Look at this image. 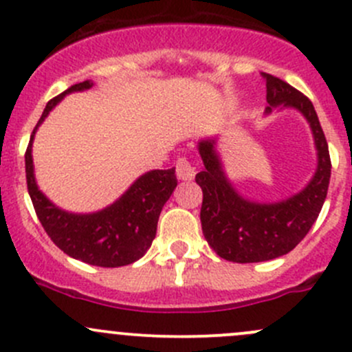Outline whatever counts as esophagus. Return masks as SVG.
Wrapping results in <instances>:
<instances>
[{
	"mask_svg": "<svg viewBox=\"0 0 352 352\" xmlns=\"http://www.w3.org/2000/svg\"><path fill=\"white\" fill-rule=\"evenodd\" d=\"M175 173L179 177V180H192L196 175V168L190 165V162L187 158H179L175 165Z\"/></svg>",
	"mask_w": 352,
	"mask_h": 352,
	"instance_id": "1",
	"label": "esophagus"
}]
</instances>
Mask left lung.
Wrapping results in <instances>:
<instances>
[{
	"instance_id": "obj_1",
	"label": "left lung",
	"mask_w": 352,
	"mask_h": 352,
	"mask_svg": "<svg viewBox=\"0 0 352 352\" xmlns=\"http://www.w3.org/2000/svg\"><path fill=\"white\" fill-rule=\"evenodd\" d=\"M267 88L265 113L276 107L294 109L307 119L317 150V170L310 182L291 197L278 202H257L233 187L216 150V140L199 141L204 170L196 175L202 189L201 225L209 247L230 262H264L293 250L310 232L327 197L330 156L314 104L286 81L262 73Z\"/></svg>"
}]
</instances>
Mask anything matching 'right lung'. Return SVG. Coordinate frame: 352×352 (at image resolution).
I'll return each mask as SVG.
<instances>
[{
  "instance_id": "obj_1",
  "label": "right lung",
  "mask_w": 352,
  "mask_h": 352,
  "mask_svg": "<svg viewBox=\"0 0 352 352\" xmlns=\"http://www.w3.org/2000/svg\"><path fill=\"white\" fill-rule=\"evenodd\" d=\"M91 87L94 81L87 80L47 102L25 153L27 187L38 221L65 254L98 267H120L140 261L151 247L160 212L177 187L175 168L143 173L116 202L87 214L58 208L42 194L34 175L32 143L38 126L66 95L90 90Z\"/></svg>"
}]
</instances>
